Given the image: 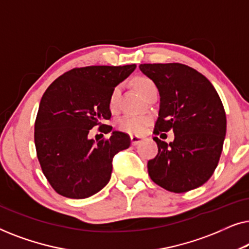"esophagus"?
Returning a JSON list of instances; mask_svg holds the SVG:
<instances>
[{
	"label": "esophagus",
	"mask_w": 249,
	"mask_h": 249,
	"mask_svg": "<svg viewBox=\"0 0 249 249\" xmlns=\"http://www.w3.org/2000/svg\"><path fill=\"white\" fill-rule=\"evenodd\" d=\"M142 137H141V136H136V135H131L130 136V141H131V144L132 145H137L138 142H141L142 141Z\"/></svg>",
	"instance_id": "esophagus-1"
}]
</instances>
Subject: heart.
Returning a JSON list of instances; mask_svg holds the SVG:
<instances>
[{
    "mask_svg": "<svg viewBox=\"0 0 249 249\" xmlns=\"http://www.w3.org/2000/svg\"><path fill=\"white\" fill-rule=\"evenodd\" d=\"M135 87L142 96H144L148 88L154 86V83L148 78H138L135 80ZM119 90L120 88L115 87L111 91L110 97H108V107L110 110H115L117 107V102L119 96ZM149 119L142 115H124L121 119H119L118 127L120 130L129 132V134H142L145 130L146 125L148 124Z\"/></svg>",
    "mask_w": 249,
    "mask_h": 249,
    "instance_id": "obj_1",
    "label": "heart"
}]
</instances>
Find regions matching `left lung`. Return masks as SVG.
<instances>
[{
    "label": "left lung",
    "mask_w": 249,
    "mask_h": 249,
    "mask_svg": "<svg viewBox=\"0 0 249 249\" xmlns=\"http://www.w3.org/2000/svg\"><path fill=\"white\" fill-rule=\"evenodd\" d=\"M139 69L160 93L154 134H175L169 144L153 138L159 153L147 163L148 175L172 193L198 188L213 175L226 137L227 118L219 94L205 76L185 64L144 63Z\"/></svg>",
    "instance_id": "left-lung-1"
}]
</instances>
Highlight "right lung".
<instances>
[{"label": "right lung", "instance_id": "1", "mask_svg": "<svg viewBox=\"0 0 249 249\" xmlns=\"http://www.w3.org/2000/svg\"><path fill=\"white\" fill-rule=\"evenodd\" d=\"M135 69L136 64L74 68L45 90L34 138L42 171L57 194L87 198L110 181L114 155L130 146V137L102 121L111 118V91ZM95 125L111 132L110 138L96 143L88 139Z\"/></svg>", "mask_w": 249, "mask_h": 249}]
</instances>
